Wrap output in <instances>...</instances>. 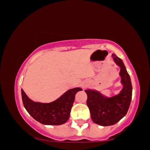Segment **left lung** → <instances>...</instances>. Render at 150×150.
<instances>
[{
	"label": "left lung",
	"mask_w": 150,
	"mask_h": 150,
	"mask_svg": "<svg viewBox=\"0 0 150 150\" xmlns=\"http://www.w3.org/2000/svg\"><path fill=\"white\" fill-rule=\"evenodd\" d=\"M113 58L120 68V75L123 87L120 92L112 97H105L97 91L87 89V105L93 122L102 126L116 124L126 115L132 99L130 77L123 61L115 54Z\"/></svg>",
	"instance_id": "1"
}]
</instances>
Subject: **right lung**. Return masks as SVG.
Instances as JSON below:
<instances>
[{"mask_svg":"<svg viewBox=\"0 0 150 150\" xmlns=\"http://www.w3.org/2000/svg\"><path fill=\"white\" fill-rule=\"evenodd\" d=\"M80 90L82 89L80 87L69 89L56 100L45 104L31 100L22 89V102L27 112L39 123L44 125H61L69 118L75 96Z\"/></svg>","mask_w":150,"mask_h":150,"instance_id":"obj_1","label":"right lung"}]
</instances>
